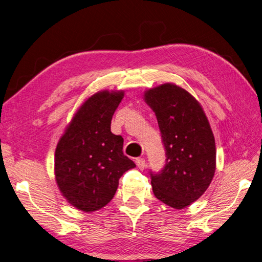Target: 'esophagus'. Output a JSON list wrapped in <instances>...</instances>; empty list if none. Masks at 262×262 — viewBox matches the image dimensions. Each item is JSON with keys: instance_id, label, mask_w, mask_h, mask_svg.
Listing matches in <instances>:
<instances>
[{"instance_id": "1", "label": "esophagus", "mask_w": 262, "mask_h": 262, "mask_svg": "<svg viewBox=\"0 0 262 262\" xmlns=\"http://www.w3.org/2000/svg\"><path fill=\"white\" fill-rule=\"evenodd\" d=\"M136 165L140 170H144L146 168V160L144 158H137L136 159Z\"/></svg>"}]
</instances>
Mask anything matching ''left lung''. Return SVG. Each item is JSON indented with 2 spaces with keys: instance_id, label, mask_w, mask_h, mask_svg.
<instances>
[{
  "instance_id": "8db88e82",
  "label": "left lung",
  "mask_w": 262,
  "mask_h": 262,
  "mask_svg": "<svg viewBox=\"0 0 262 262\" xmlns=\"http://www.w3.org/2000/svg\"><path fill=\"white\" fill-rule=\"evenodd\" d=\"M166 151L164 168L150 171L154 195L176 209L191 205L209 187L216 170V145L200 104L175 84L147 91Z\"/></svg>"
}]
</instances>
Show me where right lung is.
Wrapping results in <instances>:
<instances>
[{
  "label": "right lung",
  "mask_w": 262,
  "mask_h": 262,
  "mask_svg": "<svg viewBox=\"0 0 262 262\" xmlns=\"http://www.w3.org/2000/svg\"><path fill=\"white\" fill-rule=\"evenodd\" d=\"M124 92L94 94L74 115L55 150L59 190L77 209L92 212L113 199L118 180L136 165L124 155V139L111 132Z\"/></svg>",
  "instance_id": "1"
}]
</instances>
